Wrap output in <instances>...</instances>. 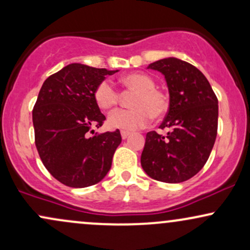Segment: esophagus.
Instances as JSON below:
<instances>
[{
  "label": "esophagus",
  "instance_id": "34e87169",
  "mask_svg": "<svg viewBox=\"0 0 250 250\" xmlns=\"http://www.w3.org/2000/svg\"><path fill=\"white\" fill-rule=\"evenodd\" d=\"M129 135H130V133H129V131H125V130H122V131H121V136H122L123 140L127 139Z\"/></svg>",
  "mask_w": 250,
  "mask_h": 250
}]
</instances>
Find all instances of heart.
<instances>
[{
    "mask_svg": "<svg viewBox=\"0 0 250 250\" xmlns=\"http://www.w3.org/2000/svg\"><path fill=\"white\" fill-rule=\"evenodd\" d=\"M121 83L135 93L130 103L133 108L111 113L108 117L109 128L136 130L146 127L151 117L160 119L168 111L169 97L165 91L155 88V80L151 76L141 73L128 74L122 77ZM94 100L101 110L108 111L119 103V93L104 80L96 85Z\"/></svg>",
    "mask_w": 250,
    "mask_h": 250,
    "instance_id": "b5f03b06",
    "label": "heart"
}]
</instances>
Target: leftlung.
Masks as SVG:
<instances>
[{
  "instance_id": "1",
  "label": "left lung",
  "mask_w": 250,
  "mask_h": 250,
  "mask_svg": "<svg viewBox=\"0 0 250 250\" xmlns=\"http://www.w3.org/2000/svg\"><path fill=\"white\" fill-rule=\"evenodd\" d=\"M148 69L165 76L169 109L160 128L167 136L149 131L141 155L143 170L151 179L180 183L196 175L207 162L217 134L219 104L208 80L190 63L167 57Z\"/></svg>"
}]
</instances>
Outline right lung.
<instances>
[{
  "mask_svg": "<svg viewBox=\"0 0 250 250\" xmlns=\"http://www.w3.org/2000/svg\"><path fill=\"white\" fill-rule=\"evenodd\" d=\"M116 71L71 63L43 82L33 109L35 145L47 170L68 187L96 185L110 170L120 130L90 134L105 120L94 90Z\"/></svg>",
  "mask_w": 250,
  "mask_h": 250,
  "instance_id": "1",
  "label": "right lung"
}]
</instances>
